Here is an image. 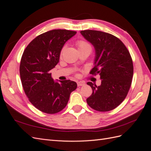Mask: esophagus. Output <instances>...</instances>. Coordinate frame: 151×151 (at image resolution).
Listing matches in <instances>:
<instances>
[{"mask_svg": "<svg viewBox=\"0 0 151 151\" xmlns=\"http://www.w3.org/2000/svg\"><path fill=\"white\" fill-rule=\"evenodd\" d=\"M85 84V83L84 82V81H80L77 82V85H78V87H80V86H83Z\"/></svg>", "mask_w": 151, "mask_h": 151, "instance_id": "1", "label": "esophagus"}]
</instances>
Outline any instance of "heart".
I'll return each instance as SVG.
<instances>
[{
	"mask_svg": "<svg viewBox=\"0 0 151 151\" xmlns=\"http://www.w3.org/2000/svg\"><path fill=\"white\" fill-rule=\"evenodd\" d=\"M77 47H78V50H85L87 49H91V47H90V44L88 43H87V42L83 41V40H79L77 42ZM64 49V47L62 49L61 51V54L63 53V52Z\"/></svg>",
	"mask_w": 151,
	"mask_h": 151,
	"instance_id": "heart-1",
	"label": "heart"
}]
</instances>
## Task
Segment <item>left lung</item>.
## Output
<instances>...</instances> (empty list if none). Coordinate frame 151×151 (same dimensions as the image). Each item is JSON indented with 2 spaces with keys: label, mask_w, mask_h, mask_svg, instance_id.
Listing matches in <instances>:
<instances>
[{
  "label": "left lung",
  "mask_w": 151,
  "mask_h": 151,
  "mask_svg": "<svg viewBox=\"0 0 151 151\" xmlns=\"http://www.w3.org/2000/svg\"><path fill=\"white\" fill-rule=\"evenodd\" d=\"M95 49L93 65L90 73L99 74V86L88 82L92 93L87 102L98 111H109L118 106L127 96L132 84L133 62L128 49L119 38L96 30L81 31Z\"/></svg>",
  "instance_id": "obj_1"
}]
</instances>
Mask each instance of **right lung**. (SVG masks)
Wrapping results in <instances>:
<instances>
[{"label": "right lung", "mask_w": 151, "mask_h": 151, "mask_svg": "<svg viewBox=\"0 0 151 151\" xmlns=\"http://www.w3.org/2000/svg\"><path fill=\"white\" fill-rule=\"evenodd\" d=\"M76 33L66 29H53L37 36L25 49L19 73L24 91L36 108L47 114L62 111L71 93L77 87L70 80L54 81L50 71L59 61L65 43Z\"/></svg>", "instance_id": "1"}]
</instances>
